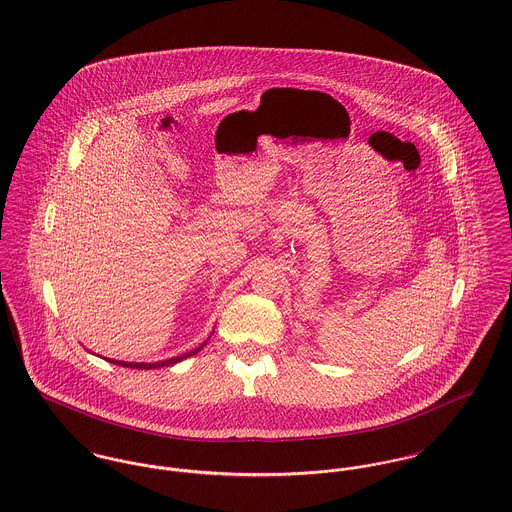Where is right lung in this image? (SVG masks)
Wrapping results in <instances>:
<instances>
[{
    "label": "right lung",
    "instance_id": "obj_1",
    "mask_svg": "<svg viewBox=\"0 0 512 512\" xmlns=\"http://www.w3.org/2000/svg\"><path fill=\"white\" fill-rule=\"evenodd\" d=\"M206 345V343H204ZM204 345H200L198 349L195 351H191V353L181 354V356H175V358H169V360H161V362H154V364H146V362H122V360H109V362H113V364H118V366H128V368H138V370H150V368H161V366H171V364H177V362H181V360H185L187 356H193V354H197Z\"/></svg>",
    "mask_w": 512,
    "mask_h": 512
}]
</instances>
